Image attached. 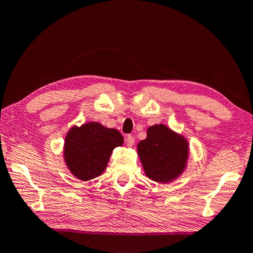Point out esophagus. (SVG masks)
I'll list each match as a JSON object with an SVG mask.
<instances>
[{"mask_svg":"<svg viewBox=\"0 0 253 253\" xmlns=\"http://www.w3.org/2000/svg\"><path fill=\"white\" fill-rule=\"evenodd\" d=\"M134 143H135L134 137H132L131 135H127V136H126V144H127V146L131 147L132 145H134Z\"/></svg>","mask_w":253,"mask_h":253,"instance_id":"1","label":"esophagus"}]
</instances>
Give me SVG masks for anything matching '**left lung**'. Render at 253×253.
<instances>
[{"label":"left lung","instance_id":"8db88e82","mask_svg":"<svg viewBox=\"0 0 253 253\" xmlns=\"http://www.w3.org/2000/svg\"><path fill=\"white\" fill-rule=\"evenodd\" d=\"M146 176L158 183H169L186 168L188 143L163 124L147 129L146 139L137 145Z\"/></svg>","mask_w":253,"mask_h":253}]
</instances>
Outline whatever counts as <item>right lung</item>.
I'll return each mask as SVG.
<instances>
[{
  "mask_svg": "<svg viewBox=\"0 0 253 253\" xmlns=\"http://www.w3.org/2000/svg\"><path fill=\"white\" fill-rule=\"evenodd\" d=\"M124 137L117 129L99 123L72 127L65 142V161L70 172L81 181H89L104 172L114 148L122 146Z\"/></svg>",
  "mask_w": 253,
  "mask_h": 253,
  "instance_id": "add662e5",
  "label": "right lung"
}]
</instances>
